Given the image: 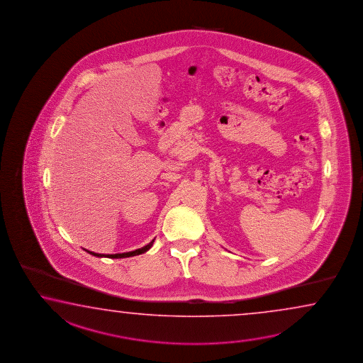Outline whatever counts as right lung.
Listing matches in <instances>:
<instances>
[{"label":"right lung","mask_w":363,"mask_h":363,"mask_svg":"<svg viewBox=\"0 0 363 363\" xmlns=\"http://www.w3.org/2000/svg\"><path fill=\"white\" fill-rule=\"evenodd\" d=\"M155 240V239H154ZM154 240H151L147 245H145V247H142V248H138V250H135V251L132 252H125V253H116V255H102V253H94V252H89L90 255H93V256H96V257H108V259H123V257H132V256H137V255H141V253H145V252H147L151 247H152V243H154Z\"/></svg>","instance_id":"obj_1"}]
</instances>
